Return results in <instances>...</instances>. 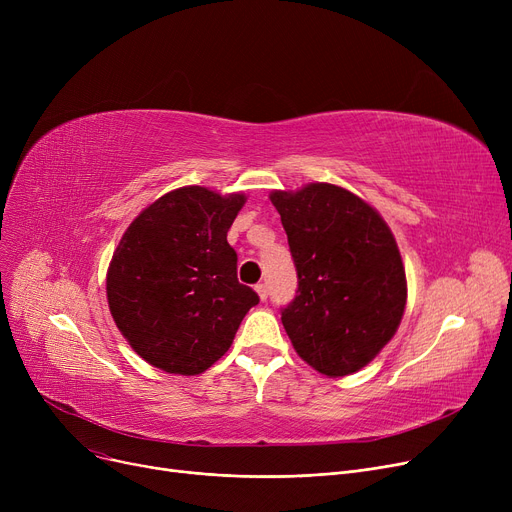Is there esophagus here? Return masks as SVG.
Wrapping results in <instances>:
<instances>
[{
    "label": "esophagus",
    "instance_id": "34e87169",
    "mask_svg": "<svg viewBox=\"0 0 512 512\" xmlns=\"http://www.w3.org/2000/svg\"><path fill=\"white\" fill-rule=\"evenodd\" d=\"M255 290H257V294H259V299H261V301H265V299H267V284L259 282V284L255 286Z\"/></svg>",
    "mask_w": 512,
    "mask_h": 512
}]
</instances>
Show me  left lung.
I'll return each instance as SVG.
<instances>
[{
  "label": "left lung",
  "instance_id": "8db88e82",
  "mask_svg": "<svg viewBox=\"0 0 512 512\" xmlns=\"http://www.w3.org/2000/svg\"><path fill=\"white\" fill-rule=\"evenodd\" d=\"M299 290L282 309L297 355L328 378L369 365L407 307L405 265L378 209L330 182L272 191Z\"/></svg>",
  "mask_w": 512,
  "mask_h": 512
}]
</instances>
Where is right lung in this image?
Masks as SVG:
<instances>
[{
    "mask_svg": "<svg viewBox=\"0 0 512 512\" xmlns=\"http://www.w3.org/2000/svg\"><path fill=\"white\" fill-rule=\"evenodd\" d=\"M247 203L207 186H180L145 207L107 267V305L132 351L149 365L199 375L228 351L259 303L236 278L228 230Z\"/></svg>",
    "mask_w": 512,
    "mask_h": 512,
    "instance_id": "add662e5",
    "label": "right lung"
}]
</instances>
